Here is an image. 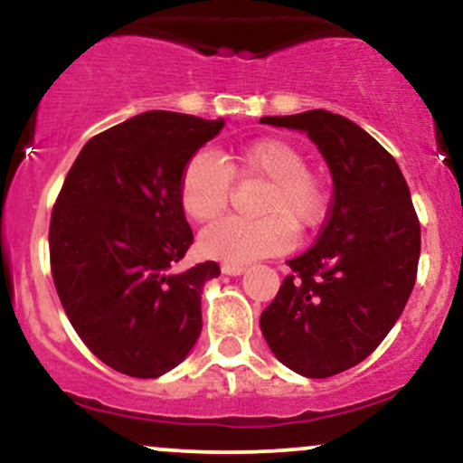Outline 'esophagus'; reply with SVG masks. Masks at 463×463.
<instances>
[{"mask_svg":"<svg viewBox=\"0 0 463 463\" xmlns=\"http://www.w3.org/2000/svg\"><path fill=\"white\" fill-rule=\"evenodd\" d=\"M246 272V265H232V263H224L222 265V274L228 276H239Z\"/></svg>","mask_w":463,"mask_h":463,"instance_id":"34e87169","label":"esophagus"}]
</instances>
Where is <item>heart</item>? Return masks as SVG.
Here are the masks:
<instances>
[{
	"mask_svg": "<svg viewBox=\"0 0 463 463\" xmlns=\"http://www.w3.org/2000/svg\"><path fill=\"white\" fill-rule=\"evenodd\" d=\"M231 178L263 180L257 202L261 217H226L200 232L204 257L241 265L269 254L285 252L294 231H309L322 222L328 206L326 183L296 143L280 137L243 143L217 152H198L183 167L178 183L180 206L195 224L215 220L226 209Z\"/></svg>",
	"mask_w": 463,
	"mask_h": 463,
	"instance_id": "obj_1",
	"label": "heart"
}]
</instances>
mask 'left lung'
Returning a JSON list of instances; mask_svg holds the SVG:
<instances>
[{"mask_svg":"<svg viewBox=\"0 0 463 463\" xmlns=\"http://www.w3.org/2000/svg\"><path fill=\"white\" fill-rule=\"evenodd\" d=\"M307 132L333 176L320 237L261 313L280 364L307 379L353 368L392 331L416 285L420 222L401 167L361 126L328 110L261 117Z\"/></svg>","mask_w":463,"mask_h":463,"instance_id":"8db88e82","label":"left lung"}]
</instances>
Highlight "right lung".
I'll return each mask as SVG.
<instances>
[{"label":"right lung","mask_w":463,"mask_h":463,"mask_svg":"<svg viewBox=\"0 0 463 463\" xmlns=\"http://www.w3.org/2000/svg\"><path fill=\"white\" fill-rule=\"evenodd\" d=\"M224 119L147 110L84 143L52 211V276L69 322L106 365L156 379L202 331V287L215 261L184 272L194 232L180 174Z\"/></svg>","instance_id":"right-lung-1"}]
</instances>
